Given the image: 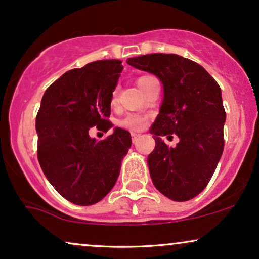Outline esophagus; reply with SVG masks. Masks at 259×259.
Masks as SVG:
<instances>
[{
  "label": "esophagus",
  "mask_w": 259,
  "mask_h": 259,
  "mask_svg": "<svg viewBox=\"0 0 259 259\" xmlns=\"http://www.w3.org/2000/svg\"><path fill=\"white\" fill-rule=\"evenodd\" d=\"M140 138V134H136V133H132V139H133V144H135L136 141H138V139Z\"/></svg>",
  "instance_id": "obj_1"
}]
</instances>
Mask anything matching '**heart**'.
I'll use <instances>...</instances> for the list:
<instances>
[{
	"label": "heart",
	"instance_id": "b5f03b06",
	"mask_svg": "<svg viewBox=\"0 0 259 259\" xmlns=\"http://www.w3.org/2000/svg\"><path fill=\"white\" fill-rule=\"evenodd\" d=\"M151 79H153V76L150 75H144L140 76L138 79V85L140 86V89H142L146 84L147 81H150ZM117 100V92H113L112 95V103L115 102ZM147 124V117L146 115L142 114H138V113H129L126 114L125 117L121 118L119 120V125L124 129L130 130V132H141V130L145 129Z\"/></svg>",
	"mask_w": 259,
	"mask_h": 259
}]
</instances>
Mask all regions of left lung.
<instances>
[{
  "instance_id": "left-lung-1",
  "label": "left lung",
  "mask_w": 259,
  "mask_h": 259,
  "mask_svg": "<svg viewBox=\"0 0 259 259\" xmlns=\"http://www.w3.org/2000/svg\"><path fill=\"white\" fill-rule=\"evenodd\" d=\"M126 63L158 76L164 90L150 129L156 141L147 158L153 185L173 201L191 200L206 189L224 150L221 88L202 65L173 53L144 55ZM174 133L181 141L169 148L161 136Z\"/></svg>"
}]
</instances>
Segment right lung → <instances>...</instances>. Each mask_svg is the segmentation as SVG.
Instances as JSON below:
<instances>
[{
  "label": "right lung",
  "instance_id": "right-lung-1",
  "mask_svg": "<svg viewBox=\"0 0 259 259\" xmlns=\"http://www.w3.org/2000/svg\"><path fill=\"white\" fill-rule=\"evenodd\" d=\"M121 70L119 59L91 62L64 73L41 100L38 163L56 191L78 206L97 203L111 191L132 146L130 133L120 127L101 141L89 135L92 126L112 127V95Z\"/></svg>",
  "mask_w": 259,
  "mask_h": 259
}]
</instances>
